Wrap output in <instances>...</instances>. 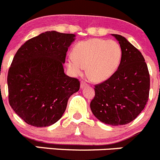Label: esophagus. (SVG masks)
Wrapping results in <instances>:
<instances>
[{
	"instance_id": "esophagus-1",
	"label": "esophagus",
	"mask_w": 160,
	"mask_h": 160,
	"mask_svg": "<svg viewBox=\"0 0 160 160\" xmlns=\"http://www.w3.org/2000/svg\"><path fill=\"white\" fill-rule=\"evenodd\" d=\"M87 85H88V84H87L86 82H85V81H82V82H81V88H82L87 86Z\"/></svg>"
}]
</instances>
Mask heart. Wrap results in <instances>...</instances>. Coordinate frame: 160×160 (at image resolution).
<instances>
[{
	"label": "heart",
	"mask_w": 160,
	"mask_h": 160,
	"mask_svg": "<svg viewBox=\"0 0 160 160\" xmlns=\"http://www.w3.org/2000/svg\"><path fill=\"white\" fill-rule=\"evenodd\" d=\"M121 58L122 50L118 42L94 38L77 43L73 49V58H68L66 64L75 75H79L86 67L88 78L100 82L115 73Z\"/></svg>",
	"instance_id": "obj_1"
}]
</instances>
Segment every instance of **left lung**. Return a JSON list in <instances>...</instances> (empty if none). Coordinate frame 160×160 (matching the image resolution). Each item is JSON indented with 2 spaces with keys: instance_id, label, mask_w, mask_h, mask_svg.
Instances as JSON below:
<instances>
[{
  "instance_id": "1",
  "label": "left lung",
  "mask_w": 160,
  "mask_h": 160,
  "mask_svg": "<svg viewBox=\"0 0 160 160\" xmlns=\"http://www.w3.org/2000/svg\"><path fill=\"white\" fill-rule=\"evenodd\" d=\"M113 36L122 50L121 63L110 78L95 85L90 108L101 122L123 125L134 121L145 108L149 96V72L142 53L124 36Z\"/></svg>"
}]
</instances>
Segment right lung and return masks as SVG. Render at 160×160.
<instances>
[{
	"label": "right lung",
	"mask_w": 160,
	"mask_h": 160,
	"mask_svg": "<svg viewBox=\"0 0 160 160\" xmlns=\"http://www.w3.org/2000/svg\"><path fill=\"white\" fill-rule=\"evenodd\" d=\"M75 35L48 31L26 41L8 74L9 104L28 124L47 127L59 121L80 82L64 74L63 64Z\"/></svg>",
	"instance_id": "obj_1"
}]
</instances>
